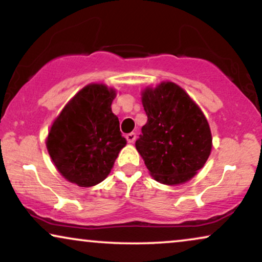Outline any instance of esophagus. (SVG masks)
Returning <instances> with one entry per match:
<instances>
[{"mask_svg":"<svg viewBox=\"0 0 262 262\" xmlns=\"http://www.w3.org/2000/svg\"><path fill=\"white\" fill-rule=\"evenodd\" d=\"M126 139L128 143H134L136 141V134L135 132H131V134L126 135Z\"/></svg>","mask_w":262,"mask_h":262,"instance_id":"34e87169","label":"esophagus"}]
</instances>
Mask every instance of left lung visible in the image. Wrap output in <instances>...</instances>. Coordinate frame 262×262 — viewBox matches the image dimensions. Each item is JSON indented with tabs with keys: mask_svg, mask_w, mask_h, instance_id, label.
Instances as JSON below:
<instances>
[{
	"mask_svg": "<svg viewBox=\"0 0 262 262\" xmlns=\"http://www.w3.org/2000/svg\"><path fill=\"white\" fill-rule=\"evenodd\" d=\"M142 103L148 121L136 141L150 174L164 185L191 180L209 159L212 136L205 116L181 87L162 82L145 88Z\"/></svg>",
	"mask_w": 262,
	"mask_h": 262,
	"instance_id": "left-lung-1",
	"label": "left lung"
}]
</instances>
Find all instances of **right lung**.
Wrapping results in <instances>:
<instances>
[{
  "label": "right lung",
  "instance_id": "add662e5",
  "mask_svg": "<svg viewBox=\"0 0 262 262\" xmlns=\"http://www.w3.org/2000/svg\"><path fill=\"white\" fill-rule=\"evenodd\" d=\"M116 91L92 83L64 107L46 139L52 162L68 181L91 187L105 180L126 145L111 105Z\"/></svg>",
  "mask_w": 262,
  "mask_h": 262
}]
</instances>
